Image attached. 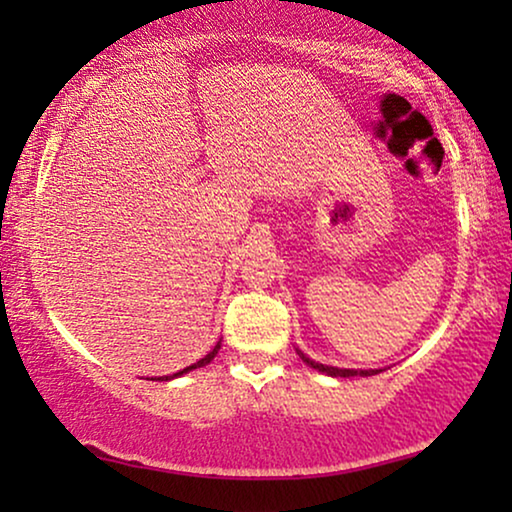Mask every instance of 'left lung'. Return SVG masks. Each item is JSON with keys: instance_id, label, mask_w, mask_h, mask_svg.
<instances>
[{"instance_id": "left-lung-1", "label": "left lung", "mask_w": 512, "mask_h": 512, "mask_svg": "<svg viewBox=\"0 0 512 512\" xmlns=\"http://www.w3.org/2000/svg\"><path fill=\"white\" fill-rule=\"evenodd\" d=\"M296 352H298L300 359H303V361L307 363V366L314 368V370H319V373L331 375V377H354V375L368 377V375H377V373H382V370H354V368H335V366H324V363L312 361L310 356H305L303 352H300V349H296Z\"/></svg>"}]
</instances>
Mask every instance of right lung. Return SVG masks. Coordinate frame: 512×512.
I'll use <instances>...</instances> for the list:
<instances>
[{"label": "right lung", "instance_id": "obj_1", "mask_svg": "<svg viewBox=\"0 0 512 512\" xmlns=\"http://www.w3.org/2000/svg\"><path fill=\"white\" fill-rule=\"evenodd\" d=\"M219 349H221V340H219V342H216V347L212 349V352H209V354L205 356V359H200L198 363H193V366H188V368H184V370H179V373H174V375H165V377H158V380H160V382H165V380H174V377L184 375V373H188V370H195V368H202V366H207V363H209V361H212L216 354H219ZM151 380H156V377H151Z\"/></svg>", "mask_w": 512, "mask_h": 512}]
</instances>
